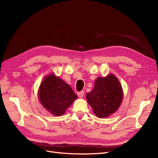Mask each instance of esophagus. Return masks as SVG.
Segmentation results:
<instances>
[{"instance_id": "34e87169", "label": "esophagus", "mask_w": 158, "mask_h": 158, "mask_svg": "<svg viewBox=\"0 0 158 158\" xmlns=\"http://www.w3.org/2000/svg\"><path fill=\"white\" fill-rule=\"evenodd\" d=\"M77 94H78V97H79L80 98H82L83 96H84V91H79V92H78Z\"/></svg>"}]
</instances>
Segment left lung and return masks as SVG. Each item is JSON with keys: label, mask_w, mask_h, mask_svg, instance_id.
<instances>
[{"label": "left lung", "mask_w": 158, "mask_h": 158, "mask_svg": "<svg viewBox=\"0 0 158 158\" xmlns=\"http://www.w3.org/2000/svg\"><path fill=\"white\" fill-rule=\"evenodd\" d=\"M86 99L98 118H106L115 112L123 99L120 83L113 74L99 77L95 87L86 94Z\"/></svg>", "instance_id": "1"}]
</instances>
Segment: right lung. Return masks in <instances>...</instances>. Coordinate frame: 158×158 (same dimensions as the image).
I'll return each mask as SVG.
<instances>
[{"mask_svg": "<svg viewBox=\"0 0 158 158\" xmlns=\"http://www.w3.org/2000/svg\"><path fill=\"white\" fill-rule=\"evenodd\" d=\"M39 97L41 104L55 116H61L77 95L66 82L54 74L46 77L40 84Z\"/></svg>", "mask_w": 158, "mask_h": 158, "instance_id": "right-lung-1", "label": "right lung"}]
</instances>
